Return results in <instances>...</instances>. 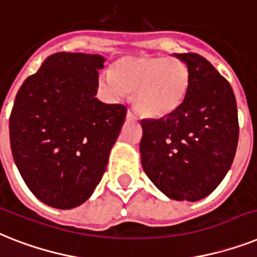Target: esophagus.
I'll use <instances>...</instances> for the list:
<instances>
[{
	"label": "esophagus",
	"instance_id": "1",
	"mask_svg": "<svg viewBox=\"0 0 257 257\" xmlns=\"http://www.w3.org/2000/svg\"><path fill=\"white\" fill-rule=\"evenodd\" d=\"M126 118H128V120H137V117H136V114L133 113V112L131 109H128V112H126Z\"/></svg>",
	"mask_w": 257,
	"mask_h": 257
}]
</instances>
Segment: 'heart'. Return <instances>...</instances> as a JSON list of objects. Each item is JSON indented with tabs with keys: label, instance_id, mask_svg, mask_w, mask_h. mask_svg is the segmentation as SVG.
I'll list each match as a JSON object with an SVG mask.
<instances>
[{
	"label": "heart",
	"instance_id": "b5f03b06",
	"mask_svg": "<svg viewBox=\"0 0 257 257\" xmlns=\"http://www.w3.org/2000/svg\"><path fill=\"white\" fill-rule=\"evenodd\" d=\"M100 88L112 100L132 92V103L140 113L161 118L174 113L186 97L190 71L182 60L156 55L124 56L110 72L99 78Z\"/></svg>",
	"mask_w": 257,
	"mask_h": 257
}]
</instances>
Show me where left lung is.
<instances>
[{
    "label": "left lung",
    "mask_w": 257,
    "mask_h": 257,
    "mask_svg": "<svg viewBox=\"0 0 257 257\" xmlns=\"http://www.w3.org/2000/svg\"><path fill=\"white\" fill-rule=\"evenodd\" d=\"M174 56L189 68V91L174 113L141 120V164L166 197L195 202L211 194L232 165L239 140L236 99L203 56Z\"/></svg>",
    "instance_id": "8db88e82"
}]
</instances>
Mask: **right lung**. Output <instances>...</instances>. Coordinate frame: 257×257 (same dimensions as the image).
Returning a JSON list of instances; mask_svg holds the SVG:
<instances>
[{
  "mask_svg": "<svg viewBox=\"0 0 257 257\" xmlns=\"http://www.w3.org/2000/svg\"><path fill=\"white\" fill-rule=\"evenodd\" d=\"M104 62L92 54H53L14 100V162L31 193L51 207L74 208L92 195L124 124L122 104L95 97Z\"/></svg>",
  "mask_w": 257,
  "mask_h": 257,
  "instance_id": "add662e5",
  "label": "right lung"
}]
</instances>
